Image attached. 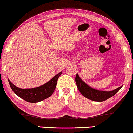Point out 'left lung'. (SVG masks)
<instances>
[{"instance_id": "left-lung-1", "label": "left lung", "mask_w": 133, "mask_h": 133, "mask_svg": "<svg viewBox=\"0 0 133 133\" xmlns=\"http://www.w3.org/2000/svg\"><path fill=\"white\" fill-rule=\"evenodd\" d=\"M76 84L77 85L78 89L80 93L85 97L89 99L95 101H104L114 96L121 88L122 86L119 88L115 89L113 91H99L96 89L92 88L90 86L86 84L82 79L79 78L78 74H76L75 77Z\"/></svg>"}]
</instances>
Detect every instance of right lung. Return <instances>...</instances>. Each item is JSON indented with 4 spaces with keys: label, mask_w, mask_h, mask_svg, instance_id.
I'll return each mask as SVG.
<instances>
[{
    "label": "right lung",
    "mask_w": 133,
    "mask_h": 133,
    "mask_svg": "<svg viewBox=\"0 0 133 133\" xmlns=\"http://www.w3.org/2000/svg\"><path fill=\"white\" fill-rule=\"evenodd\" d=\"M62 73L60 72L58 74L56 75L52 79L44 85L34 88H20L14 85L9 79L8 80L12 91L17 96L28 102L37 103L44 100L53 94L57 86L58 79Z\"/></svg>",
    "instance_id": "right-lung-1"
}]
</instances>
